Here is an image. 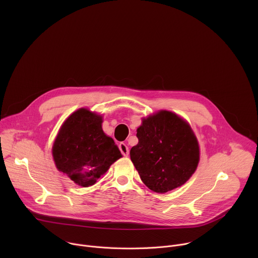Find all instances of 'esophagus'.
<instances>
[{
    "mask_svg": "<svg viewBox=\"0 0 258 258\" xmlns=\"http://www.w3.org/2000/svg\"><path fill=\"white\" fill-rule=\"evenodd\" d=\"M118 148H119V150H120V152H121V154H122L123 156H128V154H130L128 147H127L124 143H120V144L118 145Z\"/></svg>",
    "mask_w": 258,
    "mask_h": 258,
    "instance_id": "34e87169",
    "label": "esophagus"
}]
</instances>
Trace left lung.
<instances>
[{
  "instance_id": "8db88e82",
  "label": "left lung",
  "mask_w": 258,
  "mask_h": 258,
  "mask_svg": "<svg viewBox=\"0 0 258 258\" xmlns=\"http://www.w3.org/2000/svg\"><path fill=\"white\" fill-rule=\"evenodd\" d=\"M139 143L131 159L150 190L166 193L183 185L199 163V145L189 123L173 112L160 110L143 118Z\"/></svg>"
}]
</instances>
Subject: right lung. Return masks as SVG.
<instances>
[{"label":"right lung","instance_id":"right-lung-1","mask_svg":"<svg viewBox=\"0 0 258 258\" xmlns=\"http://www.w3.org/2000/svg\"><path fill=\"white\" fill-rule=\"evenodd\" d=\"M102 122L101 115L81 108L64 121L55 139L56 167L79 186H93L122 156L113 139L103 132Z\"/></svg>","mask_w":258,"mask_h":258}]
</instances>
